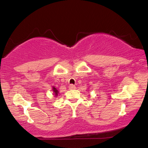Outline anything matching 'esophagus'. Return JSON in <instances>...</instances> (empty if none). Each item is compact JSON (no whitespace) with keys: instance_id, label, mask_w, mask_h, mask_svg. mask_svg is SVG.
<instances>
[{"instance_id":"1","label":"esophagus","mask_w":148,"mask_h":148,"mask_svg":"<svg viewBox=\"0 0 148 148\" xmlns=\"http://www.w3.org/2000/svg\"><path fill=\"white\" fill-rule=\"evenodd\" d=\"M76 89V86H74V85H70L69 86V89Z\"/></svg>"}]
</instances>
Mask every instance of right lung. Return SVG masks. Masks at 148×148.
Masks as SVG:
<instances>
[{
	"mask_svg": "<svg viewBox=\"0 0 148 148\" xmlns=\"http://www.w3.org/2000/svg\"><path fill=\"white\" fill-rule=\"evenodd\" d=\"M52 91H53V95H55V97L58 96V94L59 93V91L54 86H53V87H52Z\"/></svg>",
	"mask_w": 148,
	"mask_h": 148,
	"instance_id": "add662e5",
	"label": "right lung"
}]
</instances>
